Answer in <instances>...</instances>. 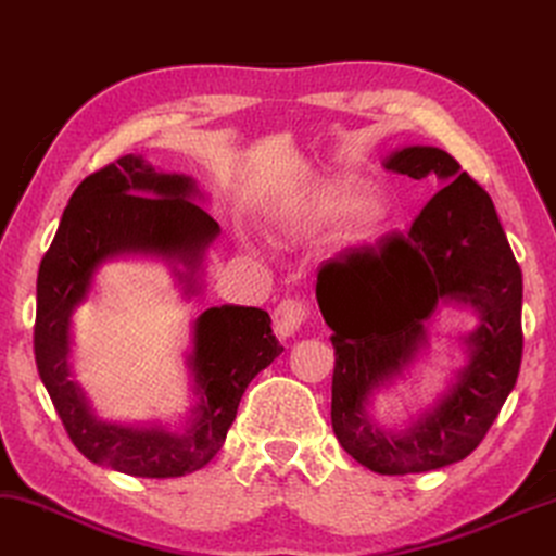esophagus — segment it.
<instances>
[{
    "instance_id": "obj_1",
    "label": "esophagus",
    "mask_w": 556,
    "mask_h": 556,
    "mask_svg": "<svg viewBox=\"0 0 556 556\" xmlns=\"http://www.w3.org/2000/svg\"><path fill=\"white\" fill-rule=\"evenodd\" d=\"M306 317H309V309H306L304 302L285 300L277 306L275 314H271V325H275L279 339H289L302 329Z\"/></svg>"
}]
</instances>
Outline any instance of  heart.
Returning a JSON list of instances; mask_svg holds the SVG:
<instances>
[{"label":"heart","instance_id":"b5f03b06","mask_svg":"<svg viewBox=\"0 0 556 556\" xmlns=\"http://www.w3.org/2000/svg\"><path fill=\"white\" fill-rule=\"evenodd\" d=\"M344 217L346 242L371 244L384 235L389 212L382 199L369 194L359 179L337 177L289 210L285 225L289 231H314L337 225Z\"/></svg>","mask_w":556,"mask_h":556}]
</instances>
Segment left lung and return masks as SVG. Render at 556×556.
Listing matches in <instances>:
<instances>
[{
    "instance_id": "1",
    "label": "left lung",
    "mask_w": 556,
    "mask_h": 556,
    "mask_svg": "<svg viewBox=\"0 0 556 556\" xmlns=\"http://www.w3.org/2000/svg\"><path fill=\"white\" fill-rule=\"evenodd\" d=\"M384 169L437 177L442 189L407 237L362 247L319 271L317 302L334 331L331 427L350 457L377 475H419L477 450L521 362V269L490 194L439 147L409 144ZM444 305L469 311L476 327L457 340L465 364L427 410L404 428L376 419L379 391L406 381L428 351V327Z\"/></svg>"
}]
</instances>
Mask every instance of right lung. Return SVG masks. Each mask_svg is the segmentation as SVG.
Here are the masks:
<instances>
[{"mask_svg": "<svg viewBox=\"0 0 556 556\" xmlns=\"http://www.w3.org/2000/svg\"><path fill=\"white\" fill-rule=\"evenodd\" d=\"M187 174L156 172L142 154L119 156L74 189L39 264L35 359L66 434L89 462L131 477L167 479L202 469L225 444L239 400L285 346L256 306L222 304L192 325L187 352L194 404L177 425L102 419L72 371V317L106 262L147 256L172 269L185 300L202 294L204 256L219 225Z\"/></svg>", "mask_w": 556, "mask_h": 556, "instance_id": "1", "label": "right lung"}]
</instances>
